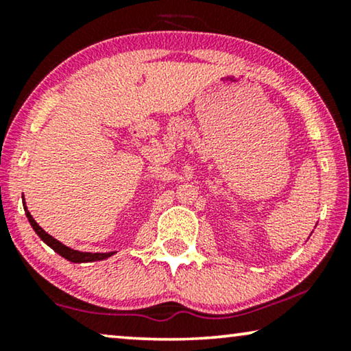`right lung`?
Masks as SVG:
<instances>
[{
	"instance_id": "add662e5",
	"label": "right lung",
	"mask_w": 351,
	"mask_h": 351,
	"mask_svg": "<svg viewBox=\"0 0 351 351\" xmlns=\"http://www.w3.org/2000/svg\"><path fill=\"white\" fill-rule=\"evenodd\" d=\"M25 214H27V217H28V220H30V225L33 227V230H35L36 232V234L38 237H40L43 241H45L47 246H51L52 249H54V251L59 254V256H62V257H65L66 261H70V262H75V263H81V262H95V261H104V258H107V257H110L112 256L113 252H102V254H93V252H80V251H75V249H70V247H66V246H64V244H62L60 241H57L56 238H52L51 234H47L45 230H43L40 225H38L36 222H35V219L32 217L30 215V213H28V210H25Z\"/></svg>"
}]
</instances>
